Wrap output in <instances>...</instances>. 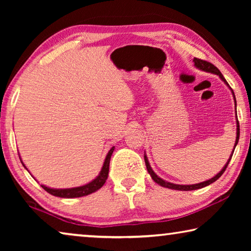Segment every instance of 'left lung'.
<instances>
[{"instance_id":"1","label":"left lung","mask_w":251,"mask_h":251,"mask_svg":"<svg viewBox=\"0 0 251 251\" xmlns=\"http://www.w3.org/2000/svg\"><path fill=\"white\" fill-rule=\"evenodd\" d=\"M194 63H195V66L198 67L199 70H202V71H205V72H209V73L217 74V75L219 76V77L224 80L225 83H226L227 85H229V84L227 83V80L225 79L223 74L220 73V71H219V70L217 69V67H216L214 64H211V63L207 62V61H203V59L196 58V57L194 58ZM232 94H233V92H232ZM233 99H235V94H233ZM235 103H236V99H235ZM239 134H240V130H239V122H238V120H237V137H236V143H235V147H233V151H235L237 143H238V141H239ZM232 154H233V151L231 152V156H230V158L228 159L227 164L225 165V167L222 169V171H220V173L217 174V175H216L215 177H212L211 179H209V180L199 182V184H195V185H176V184H172V182H168V181H166V180L161 179V178L157 176L156 174L154 173V171H152V169H151V165H150V163H148V160H147V157L144 156V158H145V164H146V167H147L148 173L151 174V176L152 179H154V181L157 182V184H158V185L163 186V187H166V188L176 189V190H195V189L202 188V187H206V186L210 185V184H212V182H214V181L217 180L218 178L223 175L224 172L226 171V168H227V166H228L229 161H230L231 157H232Z\"/></svg>"}]
</instances>
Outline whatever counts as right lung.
<instances>
[{
  "label": "right lung",
  "instance_id": "obj_1",
  "mask_svg": "<svg viewBox=\"0 0 251 251\" xmlns=\"http://www.w3.org/2000/svg\"><path fill=\"white\" fill-rule=\"evenodd\" d=\"M113 151H114V147L110 148L107 156H106L103 168H101L100 175L97 176L93 181L88 182V184L80 186V187H75V188H66V189H53V188H49V187H46L44 185H41L42 188L45 189L46 192L50 193V195H53V196L61 197V198L82 197V196H86V195H90L92 193L96 192V190H99L100 187L105 184L106 179H107L108 171H109V160H110V156H112ZM23 166L25 167L24 164H23Z\"/></svg>",
  "mask_w": 251,
  "mask_h": 251
}]
</instances>
